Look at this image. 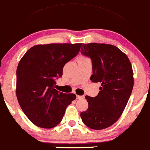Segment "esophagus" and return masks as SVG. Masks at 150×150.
<instances>
[{
  "label": "esophagus",
  "mask_w": 150,
  "mask_h": 150,
  "mask_svg": "<svg viewBox=\"0 0 150 150\" xmlns=\"http://www.w3.org/2000/svg\"><path fill=\"white\" fill-rule=\"evenodd\" d=\"M76 97H77V99H82V98H84V96H78V95H77Z\"/></svg>",
  "instance_id": "esophagus-1"
}]
</instances>
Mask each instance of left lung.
I'll list each match as a JSON object with an SVG mask.
<instances>
[{
	"label": "left lung",
	"instance_id": "obj_1",
	"mask_svg": "<svg viewBox=\"0 0 150 150\" xmlns=\"http://www.w3.org/2000/svg\"><path fill=\"white\" fill-rule=\"evenodd\" d=\"M81 54L91 59L93 82H100L95 98L86 96L88 109L81 112L85 125L92 129L109 127L118 120L134 86V73L127 56L115 45L91 43L83 44Z\"/></svg>",
	"mask_w": 150,
	"mask_h": 150
}]
</instances>
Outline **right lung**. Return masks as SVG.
<instances>
[{
    "label": "right lung",
    "mask_w": 150,
    "mask_h": 150,
    "mask_svg": "<svg viewBox=\"0 0 150 150\" xmlns=\"http://www.w3.org/2000/svg\"><path fill=\"white\" fill-rule=\"evenodd\" d=\"M82 43H50L30 48L16 69V97L33 124L50 129L61 122L66 107L76 99L73 93L54 89L63 68L78 54Z\"/></svg>",
    "instance_id": "1"
}]
</instances>
